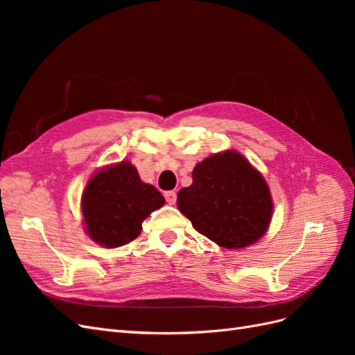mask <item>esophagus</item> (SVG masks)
Masks as SVG:
<instances>
[{"label": "esophagus", "instance_id": "esophagus-1", "mask_svg": "<svg viewBox=\"0 0 355 355\" xmlns=\"http://www.w3.org/2000/svg\"><path fill=\"white\" fill-rule=\"evenodd\" d=\"M164 198L168 204H175L176 202V192L175 191H167L164 192Z\"/></svg>", "mask_w": 355, "mask_h": 355}]
</instances>
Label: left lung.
Wrapping results in <instances>:
<instances>
[{
	"label": "left lung",
	"mask_w": 355,
	"mask_h": 355,
	"mask_svg": "<svg viewBox=\"0 0 355 355\" xmlns=\"http://www.w3.org/2000/svg\"><path fill=\"white\" fill-rule=\"evenodd\" d=\"M178 209L204 237L240 249L259 240L272 216L265 179L235 151L214 154L192 171V185L178 192Z\"/></svg>",
	"instance_id": "obj_1"
}]
</instances>
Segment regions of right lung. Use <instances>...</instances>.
<instances>
[{"label": "right lung", "instance_id": "right-lung-1", "mask_svg": "<svg viewBox=\"0 0 355 355\" xmlns=\"http://www.w3.org/2000/svg\"><path fill=\"white\" fill-rule=\"evenodd\" d=\"M166 202L144 184L136 167L121 161L96 173L83 192V216L90 239L110 249L137 239L142 222Z\"/></svg>", "mask_w": 355, "mask_h": 355}]
</instances>
